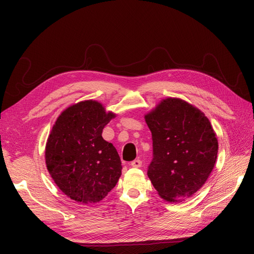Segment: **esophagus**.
<instances>
[{
	"label": "esophagus",
	"mask_w": 254,
	"mask_h": 254,
	"mask_svg": "<svg viewBox=\"0 0 254 254\" xmlns=\"http://www.w3.org/2000/svg\"><path fill=\"white\" fill-rule=\"evenodd\" d=\"M131 165L132 167H141L142 166V161L140 160V159H135V160H133L132 162H131Z\"/></svg>",
	"instance_id": "34e87169"
}]
</instances>
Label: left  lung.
<instances>
[{
  "instance_id": "left-lung-1",
  "label": "left lung",
  "mask_w": 254,
  "mask_h": 254,
  "mask_svg": "<svg viewBox=\"0 0 254 254\" xmlns=\"http://www.w3.org/2000/svg\"><path fill=\"white\" fill-rule=\"evenodd\" d=\"M151 131L153 158L147 175L161 198L181 202L209 178L218 141L211 123L196 107L168 97L145 115Z\"/></svg>"
}]
</instances>
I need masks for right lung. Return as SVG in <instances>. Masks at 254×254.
I'll return each instance as SVG.
<instances>
[{"label":"right lung","instance_id":"obj_1","mask_svg":"<svg viewBox=\"0 0 254 254\" xmlns=\"http://www.w3.org/2000/svg\"><path fill=\"white\" fill-rule=\"evenodd\" d=\"M114 117L101 103L90 99L66 108L52 128L45 163L57 187L75 201H101L120 179L119 153L102 136Z\"/></svg>","mask_w":254,"mask_h":254}]
</instances>
